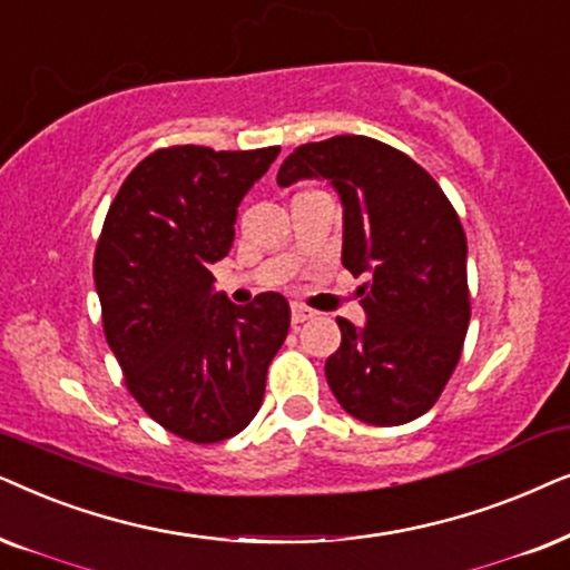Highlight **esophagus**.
Here are the masks:
<instances>
[{"label": "esophagus", "mask_w": 570, "mask_h": 570, "mask_svg": "<svg viewBox=\"0 0 570 570\" xmlns=\"http://www.w3.org/2000/svg\"><path fill=\"white\" fill-rule=\"evenodd\" d=\"M315 317V309H309L305 305H292V323H305V321H313Z\"/></svg>", "instance_id": "34e87169"}]
</instances>
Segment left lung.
<instances>
[{"label":"left lung","mask_w":570,"mask_h":570,"mask_svg":"<svg viewBox=\"0 0 570 570\" xmlns=\"http://www.w3.org/2000/svg\"><path fill=\"white\" fill-rule=\"evenodd\" d=\"M321 179L344 208L341 263L370 281L364 325L338 317L325 362L333 396L354 420L393 428L435 404L469 328L466 237L438 181L401 150L364 135L307 142L281 164L278 187Z\"/></svg>","instance_id":"obj_1"}]
</instances>
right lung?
<instances>
[{
    "instance_id": "right-lung-1",
    "label": "right lung",
    "mask_w": 570,
    "mask_h": 570,
    "mask_svg": "<svg viewBox=\"0 0 570 570\" xmlns=\"http://www.w3.org/2000/svg\"><path fill=\"white\" fill-rule=\"evenodd\" d=\"M281 148L177 146L135 166L96 247L104 333L148 416L193 443L245 430L265 373L289 333V302L257 294L239 307L210 265L234 245L239 203Z\"/></svg>"
}]
</instances>
